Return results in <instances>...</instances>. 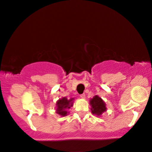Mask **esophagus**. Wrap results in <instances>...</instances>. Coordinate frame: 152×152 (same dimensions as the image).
Returning a JSON list of instances; mask_svg holds the SVG:
<instances>
[{"label": "esophagus", "instance_id": "esophagus-1", "mask_svg": "<svg viewBox=\"0 0 152 152\" xmlns=\"http://www.w3.org/2000/svg\"><path fill=\"white\" fill-rule=\"evenodd\" d=\"M80 97H81V98H85V94L84 93H83V94H81V95H80Z\"/></svg>", "mask_w": 152, "mask_h": 152}]
</instances>
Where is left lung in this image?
<instances>
[{
    "mask_svg": "<svg viewBox=\"0 0 152 152\" xmlns=\"http://www.w3.org/2000/svg\"><path fill=\"white\" fill-rule=\"evenodd\" d=\"M90 104H91V110L93 114H97L99 116L103 112H104L107 109L105 103L100 97L97 95L95 96L93 99H91V100L90 101Z\"/></svg>",
    "mask_w": 152,
    "mask_h": 152,
    "instance_id": "left-lung-1",
    "label": "left lung"
}]
</instances>
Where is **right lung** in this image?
I'll return each mask as SVG.
<instances>
[{"label":"right lung","instance_id":"add662e5","mask_svg":"<svg viewBox=\"0 0 152 152\" xmlns=\"http://www.w3.org/2000/svg\"><path fill=\"white\" fill-rule=\"evenodd\" d=\"M73 98L70 99H67L66 97H63L62 99H59L57 102V113L61 116H64L67 115L66 109H70L71 107L73 106L72 102Z\"/></svg>","mask_w":152,"mask_h":152}]
</instances>
